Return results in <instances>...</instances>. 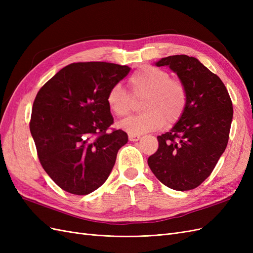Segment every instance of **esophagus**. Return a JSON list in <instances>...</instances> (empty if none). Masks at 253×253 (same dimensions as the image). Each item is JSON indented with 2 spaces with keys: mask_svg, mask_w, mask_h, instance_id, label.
Masks as SVG:
<instances>
[{
  "mask_svg": "<svg viewBox=\"0 0 253 253\" xmlns=\"http://www.w3.org/2000/svg\"><path fill=\"white\" fill-rule=\"evenodd\" d=\"M139 139H140L139 135H133V134L128 135V140L129 141H138Z\"/></svg>",
  "mask_w": 253,
  "mask_h": 253,
  "instance_id": "34e87169",
  "label": "esophagus"
}]
</instances>
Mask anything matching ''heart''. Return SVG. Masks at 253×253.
I'll return each instance as SVG.
<instances>
[{"label": "heart", "instance_id": "1", "mask_svg": "<svg viewBox=\"0 0 253 253\" xmlns=\"http://www.w3.org/2000/svg\"><path fill=\"white\" fill-rule=\"evenodd\" d=\"M133 96H144L139 116L122 121L120 126L132 134H142L162 128L166 124L172 126L183 115L188 103L186 84L178 78H171L167 71L153 65H143L128 79ZM106 103L113 115L118 118L128 116L133 100L120 84L113 85Z\"/></svg>", "mask_w": 253, "mask_h": 253}]
</instances>
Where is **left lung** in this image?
I'll return each instance as SVG.
<instances>
[{
	"label": "left lung",
	"mask_w": 253,
	"mask_h": 253,
	"mask_svg": "<svg viewBox=\"0 0 253 253\" xmlns=\"http://www.w3.org/2000/svg\"><path fill=\"white\" fill-rule=\"evenodd\" d=\"M157 66H169L186 84L188 103L176 125L157 137L158 150L148 159L151 171L176 191L198 187L225 152L233 117L230 96L218 76L194 57L169 56Z\"/></svg>",
	"instance_id": "1"
}]
</instances>
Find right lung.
<instances>
[{"label": "right lung", "instance_id": "obj_1", "mask_svg": "<svg viewBox=\"0 0 253 253\" xmlns=\"http://www.w3.org/2000/svg\"><path fill=\"white\" fill-rule=\"evenodd\" d=\"M129 70L106 62L72 63L38 91L30 133L43 169L66 192L86 195L102 186L127 142L122 129L108 132L114 118L106 96Z\"/></svg>", "mask_w": 253, "mask_h": 253}]
</instances>
